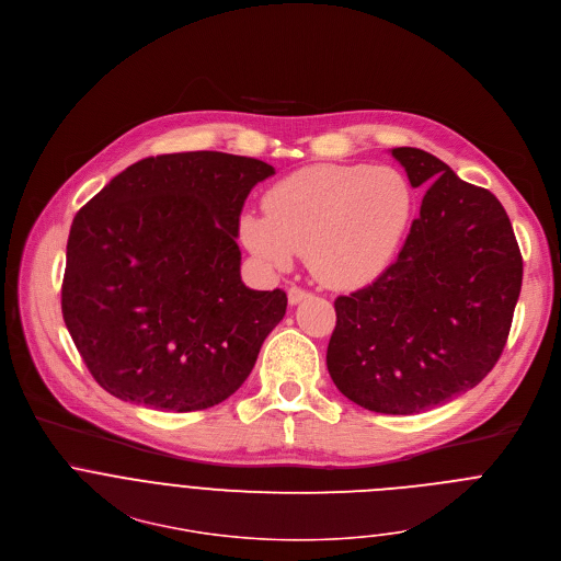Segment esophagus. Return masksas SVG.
<instances>
[{
    "instance_id": "1",
    "label": "esophagus",
    "mask_w": 561,
    "mask_h": 561,
    "mask_svg": "<svg viewBox=\"0 0 561 561\" xmlns=\"http://www.w3.org/2000/svg\"><path fill=\"white\" fill-rule=\"evenodd\" d=\"M308 297H310V293L304 290V288H299V286H290V288H288V304H290V306H297V304H301V301L308 299Z\"/></svg>"
}]
</instances>
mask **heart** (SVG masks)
<instances>
[{
  "label": "heart",
  "mask_w": 561,
  "mask_h": 561,
  "mask_svg": "<svg viewBox=\"0 0 561 561\" xmlns=\"http://www.w3.org/2000/svg\"><path fill=\"white\" fill-rule=\"evenodd\" d=\"M414 190L394 167L314 164L266 194V214L240 218V240L264 266L288 268L295 253L328 286L354 288L386 273L403 249Z\"/></svg>",
  "instance_id": "1"
}]
</instances>
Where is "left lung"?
Masks as SVG:
<instances>
[{
	"instance_id": "obj_1",
	"label": "left lung",
	"mask_w": 561,
	"mask_h": 561,
	"mask_svg": "<svg viewBox=\"0 0 561 561\" xmlns=\"http://www.w3.org/2000/svg\"><path fill=\"white\" fill-rule=\"evenodd\" d=\"M427 190L397 262L336 297L328 371L343 397L379 414H421L476 388L497 363L522 288V255L500 201L440 158L397 147Z\"/></svg>"
}]
</instances>
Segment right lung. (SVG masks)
I'll use <instances>...</instances> for the list:
<instances>
[{
    "instance_id": "1",
    "label": "right lung",
    "mask_w": 561,
    "mask_h": 561,
    "mask_svg": "<svg viewBox=\"0 0 561 561\" xmlns=\"http://www.w3.org/2000/svg\"><path fill=\"white\" fill-rule=\"evenodd\" d=\"M275 169L222 151L145 158L75 216L61 310L96 383L160 412L229 399L286 314L253 290L236 242L253 186Z\"/></svg>"
}]
</instances>
